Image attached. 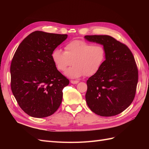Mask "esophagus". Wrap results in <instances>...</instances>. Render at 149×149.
Here are the masks:
<instances>
[{"label": "esophagus", "mask_w": 149, "mask_h": 149, "mask_svg": "<svg viewBox=\"0 0 149 149\" xmlns=\"http://www.w3.org/2000/svg\"><path fill=\"white\" fill-rule=\"evenodd\" d=\"M71 83L72 84H77L79 83V81H76V80H71Z\"/></svg>", "instance_id": "obj_1"}]
</instances>
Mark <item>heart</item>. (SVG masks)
I'll return each mask as SVG.
<instances>
[{"label": "heart", "mask_w": 149, "mask_h": 149, "mask_svg": "<svg viewBox=\"0 0 149 149\" xmlns=\"http://www.w3.org/2000/svg\"><path fill=\"white\" fill-rule=\"evenodd\" d=\"M65 52L55 49L52 58L56 68L64 71L73 63V66L65 72L71 78H78L84 74L91 76L97 73L106 59L105 48L101 45L89 43L84 40H76L65 46Z\"/></svg>", "instance_id": "obj_1"}]
</instances>
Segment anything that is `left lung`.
<instances>
[{
	"instance_id": "8db88e82",
	"label": "left lung",
	"mask_w": 149,
	"mask_h": 149,
	"mask_svg": "<svg viewBox=\"0 0 149 149\" xmlns=\"http://www.w3.org/2000/svg\"><path fill=\"white\" fill-rule=\"evenodd\" d=\"M91 42L102 45L106 60L97 73L87 81V104L104 117L118 115L130 105L136 95L138 69L130 49L109 35H86Z\"/></svg>"
}]
</instances>
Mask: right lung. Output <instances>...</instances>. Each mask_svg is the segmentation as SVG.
Instances as JSON below:
<instances>
[{
  "instance_id": "add662e5",
  "label": "right lung",
  "mask_w": 149,
  "mask_h": 149,
  "mask_svg": "<svg viewBox=\"0 0 149 149\" xmlns=\"http://www.w3.org/2000/svg\"><path fill=\"white\" fill-rule=\"evenodd\" d=\"M66 34L33 31L19 45L10 66L11 89L21 109L33 118L52 115L59 108L70 81L58 71L52 53Z\"/></svg>"
}]
</instances>
